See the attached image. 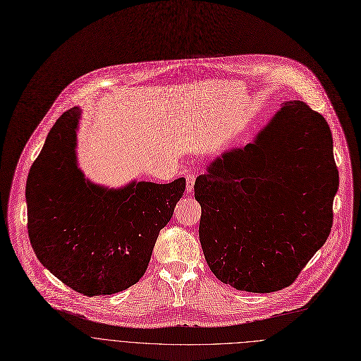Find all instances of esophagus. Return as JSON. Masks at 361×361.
<instances>
[{
  "label": "esophagus",
  "mask_w": 361,
  "mask_h": 361,
  "mask_svg": "<svg viewBox=\"0 0 361 361\" xmlns=\"http://www.w3.org/2000/svg\"><path fill=\"white\" fill-rule=\"evenodd\" d=\"M195 174L194 173H188L187 176H185V183H187V192H192V190H194V184H195Z\"/></svg>",
  "instance_id": "esophagus-1"
}]
</instances>
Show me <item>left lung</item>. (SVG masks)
<instances>
[{"instance_id":"obj_1","label":"left lung","mask_w":361,"mask_h":361,"mask_svg":"<svg viewBox=\"0 0 361 361\" xmlns=\"http://www.w3.org/2000/svg\"><path fill=\"white\" fill-rule=\"evenodd\" d=\"M337 188L324 117L283 103L252 143L224 152L195 180L209 269L238 290L288 288L326 243Z\"/></svg>"}]
</instances>
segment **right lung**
<instances>
[{"mask_svg": "<svg viewBox=\"0 0 361 361\" xmlns=\"http://www.w3.org/2000/svg\"><path fill=\"white\" fill-rule=\"evenodd\" d=\"M80 113L75 106L56 120L30 170L28 235L39 262L66 286L86 296L113 295L145 275L185 178L93 184L76 160Z\"/></svg>", "mask_w": 361, "mask_h": 361, "instance_id": "1", "label": "right lung"}]
</instances>
